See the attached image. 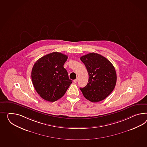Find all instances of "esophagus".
Returning <instances> with one entry per match:
<instances>
[{"instance_id": "esophagus-1", "label": "esophagus", "mask_w": 147, "mask_h": 147, "mask_svg": "<svg viewBox=\"0 0 147 147\" xmlns=\"http://www.w3.org/2000/svg\"><path fill=\"white\" fill-rule=\"evenodd\" d=\"M77 82H78V79H77V78L75 79V80H74V83H76Z\"/></svg>"}]
</instances>
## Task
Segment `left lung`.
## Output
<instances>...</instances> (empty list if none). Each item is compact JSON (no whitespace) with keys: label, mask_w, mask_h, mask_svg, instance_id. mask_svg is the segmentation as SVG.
Instances as JSON below:
<instances>
[{"label":"left lung","mask_w":147,"mask_h":147,"mask_svg":"<svg viewBox=\"0 0 147 147\" xmlns=\"http://www.w3.org/2000/svg\"><path fill=\"white\" fill-rule=\"evenodd\" d=\"M88 73L86 86L80 87L84 97L92 102L105 99L116 86L117 75L113 64L105 57L90 53L80 57Z\"/></svg>","instance_id":"left-lung-1"}]
</instances>
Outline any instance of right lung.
I'll return each mask as SVG.
<instances>
[{
    "instance_id": "1",
    "label": "right lung",
    "mask_w": 147,
    "mask_h": 147,
    "mask_svg": "<svg viewBox=\"0 0 147 147\" xmlns=\"http://www.w3.org/2000/svg\"><path fill=\"white\" fill-rule=\"evenodd\" d=\"M68 56L53 52L42 57L34 64L31 71L33 85L40 96L56 101L62 98L72 83L63 67Z\"/></svg>"
}]
</instances>
